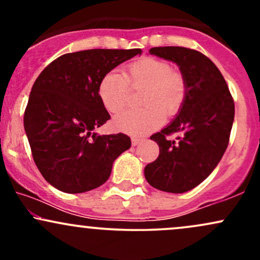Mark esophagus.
<instances>
[{
    "instance_id": "esophagus-1",
    "label": "esophagus",
    "mask_w": 260,
    "mask_h": 260,
    "mask_svg": "<svg viewBox=\"0 0 260 260\" xmlns=\"http://www.w3.org/2000/svg\"><path fill=\"white\" fill-rule=\"evenodd\" d=\"M142 138H139V137H132V144L133 145H138L140 142H142Z\"/></svg>"
}]
</instances>
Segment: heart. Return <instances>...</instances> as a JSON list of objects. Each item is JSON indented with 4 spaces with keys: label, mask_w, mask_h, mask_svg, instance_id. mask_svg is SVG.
Returning <instances> with one entry per match:
<instances>
[{
    "label": "heart",
    "mask_w": 260,
    "mask_h": 260,
    "mask_svg": "<svg viewBox=\"0 0 260 260\" xmlns=\"http://www.w3.org/2000/svg\"><path fill=\"white\" fill-rule=\"evenodd\" d=\"M131 89L144 90L140 95V109L127 110L116 116L113 127L121 132L143 136L162 123L164 113L177 115L188 95V83L181 71L161 58L145 56L127 66L124 73L111 71L103 77L98 94L104 107L111 113L124 109Z\"/></svg>",
    "instance_id": "b5f03b06"
}]
</instances>
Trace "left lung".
<instances>
[{"label":"left lung","instance_id":"1","mask_svg":"<svg viewBox=\"0 0 260 260\" xmlns=\"http://www.w3.org/2000/svg\"><path fill=\"white\" fill-rule=\"evenodd\" d=\"M151 55L176 62L188 83L183 107L172 123L150 137L160 148L144 175L150 186L184 193L216 168L229 145L235 103L219 68L202 52L182 46L153 47ZM179 133L176 141L167 137Z\"/></svg>","mask_w":260,"mask_h":260}]
</instances>
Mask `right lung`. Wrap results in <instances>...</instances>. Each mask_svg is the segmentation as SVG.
Returning <instances> with one entry per match:
<instances>
[{
    "mask_svg": "<svg viewBox=\"0 0 260 260\" xmlns=\"http://www.w3.org/2000/svg\"><path fill=\"white\" fill-rule=\"evenodd\" d=\"M140 49H94L64 53L32 85L24 128L32 159L44 178L64 193H83L109 180L112 164L131 148L123 133L92 129L110 120L101 104V78Z\"/></svg>",
    "mask_w": 260,
    "mask_h": 260,
    "instance_id": "obj_1",
    "label": "right lung"
}]
</instances>
